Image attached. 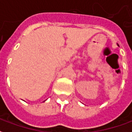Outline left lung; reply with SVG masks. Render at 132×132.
<instances>
[{
	"label": "left lung",
	"mask_w": 132,
	"mask_h": 132,
	"mask_svg": "<svg viewBox=\"0 0 132 132\" xmlns=\"http://www.w3.org/2000/svg\"><path fill=\"white\" fill-rule=\"evenodd\" d=\"M117 45H118V44H117ZM118 46H119V45H118Z\"/></svg>",
	"instance_id": "8db88e82"
}]
</instances>
